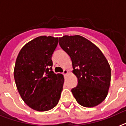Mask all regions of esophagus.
Returning a JSON list of instances; mask_svg holds the SVG:
<instances>
[{
    "label": "esophagus",
    "mask_w": 126,
    "mask_h": 126,
    "mask_svg": "<svg viewBox=\"0 0 126 126\" xmlns=\"http://www.w3.org/2000/svg\"><path fill=\"white\" fill-rule=\"evenodd\" d=\"M67 73H68V71L66 70V69H65V70H64L63 73H62V74L64 75V76H65V75H67Z\"/></svg>",
    "instance_id": "1"
}]
</instances>
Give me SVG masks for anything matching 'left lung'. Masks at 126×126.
I'll list each match as a JSON object with an SVG mask.
<instances>
[{
  "instance_id": "obj_1",
  "label": "left lung",
  "mask_w": 126,
  "mask_h": 126,
  "mask_svg": "<svg viewBox=\"0 0 126 126\" xmlns=\"http://www.w3.org/2000/svg\"><path fill=\"white\" fill-rule=\"evenodd\" d=\"M59 43L70 57L77 77V86L71 89L77 102L86 108L100 104L107 96L111 82V67L106 57L80 35H65L59 38Z\"/></svg>"
}]
</instances>
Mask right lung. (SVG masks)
Listing matches in <instances>:
<instances>
[{"label": "right lung", "mask_w": 126, "mask_h": 126, "mask_svg": "<svg viewBox=\"0 0 126 126\" xmlns=\"http://www.w3.org/2000/svg\"><path fill=\"white\" fill-rule=\"evenodd\" d=\"M57 44L58 38L40 36L27 43L16 58L14 78L18 93L28 106L38 111L51 110L61 98L64 77L52 69Z\"/></svg>", "instance_id": "add662e5"}]
</instances>
